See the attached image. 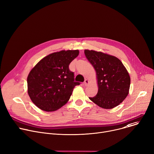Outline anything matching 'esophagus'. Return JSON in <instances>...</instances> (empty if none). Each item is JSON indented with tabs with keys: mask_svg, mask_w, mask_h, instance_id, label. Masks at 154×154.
Wrapping results in <instances>:
<instances>
[{
	"mask_svg": "<svg viewBox=\"0 0 154 154\" xmlns=\"http://www.w3.org/2000/svg\"><path fill=\"white\" fill-rule=\"evenodd\" d=\"M88 83H89V81H88V80H87V79H85V81H84V82L83 83V85L86 87V86H87V85H88Z\"/></svg>",
	"mask_w": 154,
	"mask_h": 154,
	"instance_id": "obj_1",
	"label": "esophagus"
}]
</instances>
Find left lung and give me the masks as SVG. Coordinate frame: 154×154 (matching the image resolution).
Returning a JSON list of instances; mask_svg holds the SVG:
<instances>
[{"mask_svg":"<svg viewBox=\"0 0 154 154\" xmlns=\"http://www.w3.org/2000/svg\"><path fill=\"white\" fill-rule=\"evenodd\" d=\"M84 53L95 69L98 85L97 94L90 100L103 109L117 106L129 93L130 77L127 69L114 56L88 50Z\"/></svg>","mask_w":154,"mask_h":154,"instance_id":"1","label":"left lung"}]
</instances>
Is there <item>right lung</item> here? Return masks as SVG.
I'll use <instances>...</instances> for the list:
<instances>
[{
    "instance_id": "right-lung-1",
    "label": "right lung",
    "mask_w": 154,
    "mask_h": 154,
    "mask_svg": "<svg viewBox=\"0 0 154 154\" xmlns=\"http://www.w3.org/2000/svg\"><path fill=\"white\" fill-rule=\"evenodd\" d=\"M79 51L62 50L42 59L27 79V93L33 103L47 112L57 110L69 101L74 88L80 85L69 65Z\"/></svg>"
}]
</instances>
